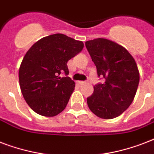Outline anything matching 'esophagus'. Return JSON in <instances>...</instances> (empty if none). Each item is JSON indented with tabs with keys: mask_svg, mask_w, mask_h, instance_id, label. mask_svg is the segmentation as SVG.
<instances>
[{
	"mask_svg": "<svg viewBox=\"0 0 154 154\" xmlns=\"http://www.w3.org/2000/svg\"><path fill=\"white\" fill-rule=\"evenodd\" d=\"M86 83V82H84V81H78V84H79V85H84Z\"/></svg>",
	"mask_w": 154,
	"mask_h": 154,
	"instance_id": "esophagus-1",
	"label": "esophagus"
}]
</instances>
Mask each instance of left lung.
Here are the masks:
<instances>
[{"label":"left lung","instance_id":"8db88e82","mask_svg":"<svg viewBox=\"0 0 154 154\" xmlns=\"http://www.w3.org/2000/svg\"><path fill=\"white\" fill-rule=\"evenodd\" d=\"M86 47L97 69L105 79L94 86L87 100L88 108L98 117L110 120L121 115L130 106L137 90L140 74L135 59L124 46L109 39H93Z\"/></svg>","mask_w":154,"mask_h":154}]
</instances>
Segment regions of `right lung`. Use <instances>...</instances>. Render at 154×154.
<instances>
[{"mask_svg":"<svg viewBox=\"0 0 154 154\" xmlns=\"http://www.w3.org/2000/svg\"><path fill=\"white\" fill-rule=\"evenodd\" d=\"M83 42L63 34L44 37L29 49L19 68L21 93L32 110L52 117L65 109L75 90L67 62L83 50Z\"/></svg>","mask_w":154,"mask_h":154,"instance_id":"right-lung-1","label":"right lung"}]
</instances>
